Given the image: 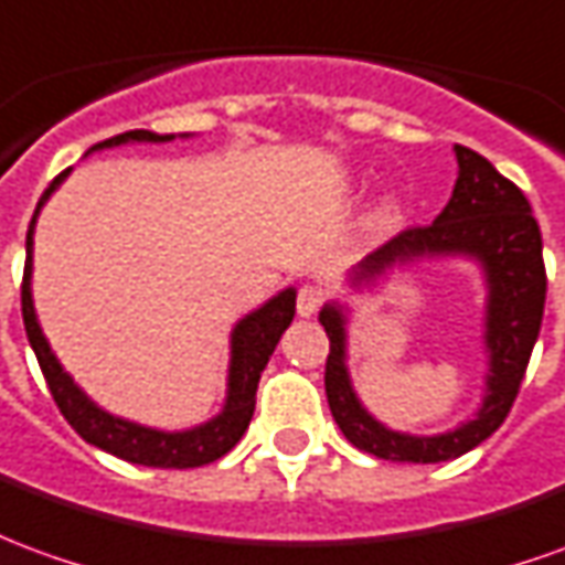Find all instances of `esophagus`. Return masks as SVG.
<instances>
[{"label": "esophagus", "mask_w": 565, "mask_h": 565, "mask_svg": "<svg viewBox=\"0 0 565 565\" xmlns=\"http://www.w3.org/2000/svg\"><path fill=\"white\" fill-rule=\"evenodd\" d=\"M323 306V290L321 287H315V284H306V287H299V294H296V311L302 315V318H311L315 311Z\"/></svg>", "instance_id": "obj_1"}]
</instances>
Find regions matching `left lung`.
Returning a JSON list of instances; mask_svg holds the SVG:
<instances>
[{
	"instance_id": "left-lung-1",
	"label": "left lung",
	"mask_w": 565,
	"mask_h": 565,
	"mask_svg": "<svg viewBox=\"0 0 565 565\" xmlns=\"http://www.w3.org/2000/svg\"><path fill=\"white\" fill-rule=\"evenodd\" d=\"M459 180L449 204L428 226H409L392 242L376 247L361 263V278H373L392 263H406L422 254H471L487 266L489 315L487 345L492 354L489 394L477 419L440 437H409L379 425L351 392L345 373V327L342 311L327 306L321 323L330 339L323 366V388L333 419L351 444L385 461H449L483 444L495 431L520 394L530 366L532 345L539 339L544 315L542 228L532 216L526 195L508 177L495 171L480 152L456 146Z\"/></svg>"
}]
</instances>
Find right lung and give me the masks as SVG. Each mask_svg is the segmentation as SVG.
I'll list each match as a JSON object with an SVG mask.
<instances>
[{
	"mask_svg": "<svg viewBox=\"0 0 565 565\" xmlns=\"http://www.w3.org/2000/svg\"><path fill=\"white\" fill-rule=\"evenodd\" d=\"M128 140H171V137H159L152 131H125L118 137H109L104 143H97L94 149L104 146L128 143ZM66 171L57 173L51 180V186L45 189V195L35 204V214L42 207V201L49 199L54 186L61 183ZM35 214L26 228V266H23V284H21V311L23 327H26V339L35 351V361L42 366V376L49 382V392L54 397V404L63 413V419L70 422L88 444L113 452L118 459L134 461V465H149V468H199V465H211L220 456H226L228 449L242 440V434L247 431V425L254 419L256 406V385L259 376L269 364L271 351L278 345L281 333L290 327L296 311V294L284 290L271 302H266L263 309L247 315L235 333H232V370H228V401L226 409L216 416L214 422L192 428L183 434H164L134 425V422L116 419L104 409L90 404L85 394L73 385V379L63 373V366L57 364V358L51 354L49 342L39 330L33 311V296H30V256H33V223Z\"/></svg>",
	"mask_w": 565,
	"mask_h": 565,
	"instance_id": "obj_1",
	"label": "right lung"
}]
</instances>
